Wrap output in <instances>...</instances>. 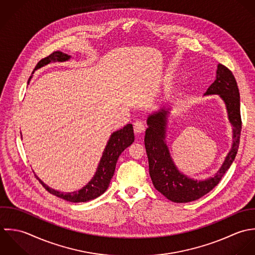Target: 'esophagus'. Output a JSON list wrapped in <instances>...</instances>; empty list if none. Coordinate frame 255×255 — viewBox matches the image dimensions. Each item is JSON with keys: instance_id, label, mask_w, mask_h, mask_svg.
Returning a JSON list of instances; mask_svg holds the SVG:
<instances>
[{"instance_id": "34e87169", "label": "esophagus", "mask_w": 255, "mask_h": 255, "mask_svg": "<svg viewBox=\"0 0 255 255\" xmlns=\"http://www.w3.org/2000/svg\"><path fill=\"white\" fill-rule=\"evenodd\" d=\"M134 130H135V132L138 133V134L143 133V132H145V130H146V125H145L144 122H142V121H136V122L134 123Z\"/></svg>"}]
</instances>
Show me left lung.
<instances>
[{
  "label": "left lung",
  "mask_w": 255,
  "mask_h": 255,
  "mask_svg": "<svg viewBox=\"0 0 255 255\" xmlns=\"http://www.w3.org/2000/svg\"><path fill=\"white\" fill-rule=\"evenodd\" d=\"M204 96H218L225 103L229 122L233 129V143L219 170L206 179H195L181 172L174 163L165 142V129L170 108H161L149 115L145 135V147L149 158V171L154 188L168 200L187 203L210 192L230 168L238 153L242 131L240 92L233 73L219 64L214 83Z\"/></svg>",
  "instance_id": "left-lung-1"
}]
</instances>
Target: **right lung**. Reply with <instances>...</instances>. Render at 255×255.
<instances>
[{"instance_id":"obj_1","label":"right lung","mask_w":255,"mask_h":255,"mask_svg":"<svg viewBox=\"0 0 255 255\" xmlns=\"http://www.w3.org/2000/svg\"><path fill=\"white\" fill-rule=\"evenodd\" d=\"M70 59H71V56L66 53L61 51L53 52L51 55L40 60L37 63L34 71L50 63L66 62V61H69ZM34 71L32 72V74L34 73ZM31 78H32V75L29 77L27 84H29ZM134 140H135V135H134V129L132 124H127L122 129L113 132L107 141L105 149L103 150L102 157L100 159L99 165L97 167V170L94 176L83 188L77 191L61 192V191L55 190L51 187H49L47 184H45L41 179H39L37 175L35 176L38 178V180L41 182L43 187L48 192L66 201L79 203V202H87V201L96 199L97 197L103 194L105 190L108 188L110 180L114 174L116 162L118 160L119 155L134 142Z\"/></svg>"}]
</instances>
